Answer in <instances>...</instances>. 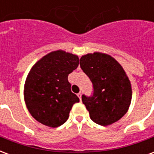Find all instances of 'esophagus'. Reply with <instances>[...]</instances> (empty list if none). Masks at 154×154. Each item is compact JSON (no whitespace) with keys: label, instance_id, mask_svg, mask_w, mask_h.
I'll return each mask as SVG.
<instances>
[{"label":"esophagus","instance_id":"1","mask_svg":"<svg viewBox=\"0 0 154 154\" xmlns=\"http://www.w3.org/2000/svg\"><path fill=\"white\" fill-rule=\"evenodd\" d=\"M77 97H79V99H80V100H82V93H81V92H79V93L77 94Z\"/></svg>","mask_w":154,"mask_h":154}]
</instances>
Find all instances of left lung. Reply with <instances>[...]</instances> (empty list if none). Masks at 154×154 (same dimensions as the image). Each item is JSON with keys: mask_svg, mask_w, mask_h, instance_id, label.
Masks as SVG:
<instances>
[{"mask_svg": "<svg viewBox=\"0 0 154 154\" xmlns=\"http://www.w3.org/2000/svg\"><path fill=\"white\" fill-rule=\"evenodd\" d=\"M80 66L93 84V96H82L91 119L103 126L121 119L132 99L131 83L122 66L110 55L100 52L82 56Z\"/></svg>", "mask_w": 154, "mask_h": 154, "instance_id": "1", "label": "left lung"}]
</instances>
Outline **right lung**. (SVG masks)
<instances>
[{
    "instance_id": "1",
    "label": "right lung",
    "mask_w": 154,
    "mask_h": 154,
    "mask_svg": "<svg viewBox=\"0 0 154 154\" xmlns=\"http://www.w3.org/2000/svg\"><path fill=\"white\" fill-rule=\"evenodd\" d=\"M79 64L76 54L63 50L50 52L37 61L26 77L25 105L37 121L51 128L62 125L79 98L71 91L68 74Z\"/></svg>"
}]
</instances>
